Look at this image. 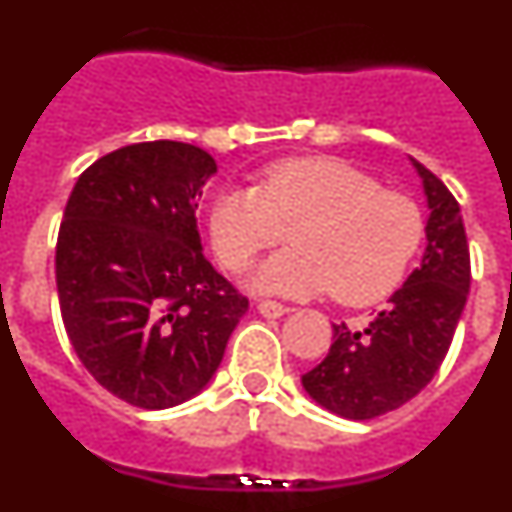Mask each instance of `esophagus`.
I'll return each instance as SVG.
<instances>
[{"instance_id":"obj_1","label":"esophagus","mask_w":512,"mask_h":512,"mask_svg":"<svg viewBox=\"0 0 512 512\" xmlns=\"http://www.w3.org/2000/svg\"><path fill=\"white\" fill-rule=\"evenodd\" d=\"M256 310L264 315V318H282L284 312H289L287 305H282V302H274V300H261L259 305H256Z\"/></svg>"}]
</instances>
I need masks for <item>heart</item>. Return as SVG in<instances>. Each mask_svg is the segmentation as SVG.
<instances>
[{"label": "heart", "instance_id": "1", "mask_svg": "<svg viewBox=\"0 0 512 512\" xmlns=\"http://www.w3.org/2000/svg\"><path fill=\"white\" fill-rule=\"evenodd\" d=\"M292 233L295 248L253 271L264 295L372 305L405 279L425 235L408 194L330 156L292 158L264 171L259 187H228L210 210V235L225 269L241 271Z\"/></svg>", "mask_w": 512, "mask_h": 512}]
</instances>
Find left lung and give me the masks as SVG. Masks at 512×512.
<instances>
[{
	"label": "left lung",
	"instance_id": "1",
	"mask_svg": "<svg viewBox=\"0 0 512 512\" xmlns=\"http://www.w3.org/2000/svg\"><path fill=\"white\" fill-rule=\"evenodd\" d=\"M410 161L431 210L423 261L364 328L333 325L328 356L302 374L307 395L348 420H372L413 400L449 354L467 305L472 266L459 202L433 171Z\"/></svg>",
	"mask_w": 512,
	"mask_h": 512
}]
</instances>
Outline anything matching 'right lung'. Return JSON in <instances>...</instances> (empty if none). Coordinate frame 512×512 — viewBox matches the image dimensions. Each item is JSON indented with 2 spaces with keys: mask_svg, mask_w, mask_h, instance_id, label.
Masks as SVG:
<instances>
[{
  "mask_svg": "<svg viewBox=\"0 0 512 512\" xmlns=\"http://www.w3.org/2000/svg\"><path fill=\"white\" fill-rule=\"evenodd\" d=\"M215 171L189 143H133L94 161L63 210V325L87 372L135 408L205 390L248 310L202 253L194 210Z\"/></svg>",
  "mask_w": 512,
  "mask_h": 512,
  "instance_id": "add662e5",
  "label": "right lung"
}]
</instances>
